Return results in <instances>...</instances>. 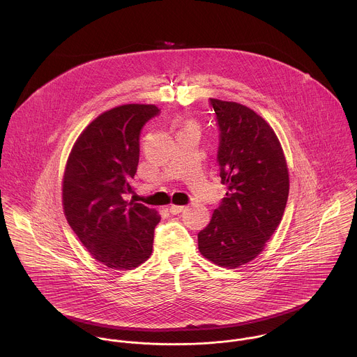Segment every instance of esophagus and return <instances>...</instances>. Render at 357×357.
<instances>
[{
	"label": "esophagus",
	"instance_id": "obj_1",
	"mask_svg": "<svg viewBox=\"0 0 357 357\" xmlns=\"http://www.w3.org/2000/svg\"><path fill=\"white\" fill-rule=\"evenodd\" d=\"M184 208H185L184 206H178V204H172V206H170V208H169V211H170L172 214H178V213H181V211H183Z\"/></svg>",
	"mask_w": 357,
	"mask_h": 357
}]
</instances>
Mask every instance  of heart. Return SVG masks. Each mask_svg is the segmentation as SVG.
<instances>
[{
    "label": "heart",
    "mask_w": 357,
    "mask_h": 357,
    "mask_svg": "<svg viewBox=\"0 0 357 357\" xmlns=\"http://www.w3.org/2000/svg\"><path fill=\"white\" fill-rule=\"evenodd\" d=\"M187 126H188V125H187Z\"/></svg>",
    "instance_id": "obj_1"
}]
</instances>
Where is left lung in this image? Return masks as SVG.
<instances>
[{
  "instance_id": "obj_1",
  "label": "left lung",
  "mask_w": 357,
  "mask_h": 357,
  "mask_svg": "<svg viewBox=\"0 0 357 357\" xmlns=\"http://www.w3.org/2000/svg\"><path fill=\"white\" fill-rule=\"evenodd\" d=\"M220 128L217 160L225 198L198 234L201 255L238 268L259 255L282 221L289 169L280 142L252 108L210 99Z\"/></svg>"
}]
</instances>
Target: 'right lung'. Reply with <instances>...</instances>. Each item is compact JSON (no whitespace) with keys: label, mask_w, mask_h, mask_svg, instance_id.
<instances>
[{"label":"right lung","mask_w":357,"mask_h":357,"mask_svg":"<svg viewBox=\"0 0 357 357\" xmlns=\"http://www.w3.org/2000/svg\"><path fill=\"white\" fill-rule=\"evenodd\" d=\"M153 104H123L100 114L77 139L63 176L64 215L91 255L116 271L153 253L155 208L126 202L140 155V132L159 114Z\"/></svg>","instance_id":"add662e5"}]
</instances>
